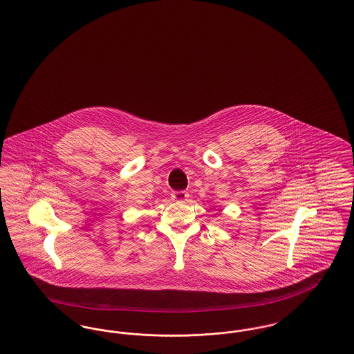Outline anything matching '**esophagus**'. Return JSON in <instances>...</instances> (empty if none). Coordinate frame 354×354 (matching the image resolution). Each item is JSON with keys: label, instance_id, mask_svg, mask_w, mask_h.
I'll return each mask as SVG.
<instances>
[{"label": "esophagus", "instance_id": "esophagus-1", "mask_svg": "<svg viewBox=\"0 0 354 354\" xmlns=\"http://www.w3.org/2000/svg\"><path fill=\"white\" fill-rule=\"evenodd\" d=\"M171 196H172V201L175 202H185L188 198V194L185 191H174Z\"/></svg>", "mask_w": 354, "mask_h": 354}]
</instances>
